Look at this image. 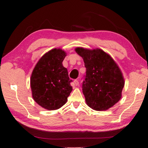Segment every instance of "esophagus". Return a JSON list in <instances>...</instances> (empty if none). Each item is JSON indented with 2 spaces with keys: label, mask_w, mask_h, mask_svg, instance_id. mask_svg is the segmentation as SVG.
<instances>
[{
  "label": "esophagus",
  "mask_w": 148,
  "mask_h": 148,
  "mask_svg": "<svg viewBox=\"0 0 148 148\" xmlns=\"http://www.w3.org/2000/svg\"><path fill=\"white\" fill-rule=\"evenodd\" d=\"M74 85H76V86H77V85H79V82L77 81V80H74Z\"/></svg>",
  "instance_id": "1"
}]
</instances>
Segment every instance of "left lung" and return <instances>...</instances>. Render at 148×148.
<instances>
[{"mask_svg":"<svg viewBox=\"0 0 148 148\" xmlns=\"http://www.w3.org/2000/svg\"><path fill=\"white\" fill-rule=\"evenodd\" d=\"M86 67L82 88L87 106L95 111H107L122 98L125 81L123 74L112 58L100 48L77 47Z\"/></svg>","mask_w":148,"mask_h":148,"instance_id":"obj_1","label":"left lung"}]
</instances>
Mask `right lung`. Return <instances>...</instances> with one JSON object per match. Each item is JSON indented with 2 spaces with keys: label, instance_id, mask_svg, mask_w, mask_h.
Listing matches in <instances>:
<instances>
[{
  "label": "right lung",
  "instance_id": "obj_1",
  "mask_svg": "<svg viewBox=\"0 0 148 148\" xmlns=\"http://www.w3.org/2000/svg\"><path fill=\"white\" fill-rule=\"evenodd\" d=\"M66 56V52L61 48H53L39 59L32 72V98L48 111L63 106L72 90L68 71L62 64Z\"/></svg>",
  "mask_w": 148,
  "mask_h": 148
}]
</instances>
